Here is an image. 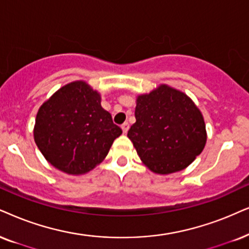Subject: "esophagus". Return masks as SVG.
<instances>
[{"label": "esophagus", "instance_id": "34e87169", "mask_svg": "<svg viewBox=\"0 0 249 249\" xmlns=\"http://www.w3.org/2000/svg\"><path fill=\"white\" fill-rule=\"evenodd\" d=\"M128 128H130V125H128V123H124V124H122V130H123V133L126 134Z\"/></svg>", "mask_w": 249, "mask_h": 249}]
</instances>
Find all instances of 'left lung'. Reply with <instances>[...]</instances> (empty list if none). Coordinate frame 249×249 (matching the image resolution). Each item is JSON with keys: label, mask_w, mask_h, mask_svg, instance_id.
<instances>
[{"label": "left lung", "mask_w": 249, "mask_h": 249, "mask_svg": "<svg viewBox=\"0 0 249 249\" xmlns=\"http://www.w3.org/2000/svg\"><path fill=\"white\" fill-rule=\"evenodd\" d=\"M135 103V123L127 137L150 171H181L202 153L207 142L203 116L184 92L161 84L139 94Z\"/></svg>", "instance_id": "obj_1"}]
</instances>
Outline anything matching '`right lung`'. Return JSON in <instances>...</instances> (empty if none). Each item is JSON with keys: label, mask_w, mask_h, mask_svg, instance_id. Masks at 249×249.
<instances>
[{"label": "right lung", "mask_w": 249, "mask_h": 249, "mask_svg": "<svg viewBox=\"0 0 249 249\" xmlns=\"http://www.w3.org/2000/svg\"><path fill=\"white\" fill-rule=\"evenodd\" d=\"M34 141L59 171L84 175L108 155L121 127L101 106V94L84 80L62 86L37 110Z\"/></svg>", "instance_id": "add662e5"}]
</instances>
